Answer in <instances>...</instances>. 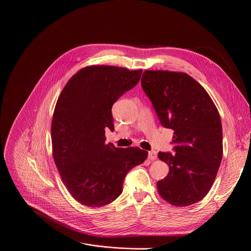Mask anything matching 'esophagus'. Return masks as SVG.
Listing matches in <instances>:
<instances>
[{"label":"esophagus","mask_w":251,"mask_h":251,"mask_svg":"<svg viewBox=\"0 0 251 251\" xmlns=\"http://www.w3.org/2000/svg\"><path fill=\"white\" fill-rule=\"evenodd\" d=\"M156 157H157V153H156L155 151H149V159L154 160V159H156Z\"/></svg>","instance_id":"1"}]
</instances>
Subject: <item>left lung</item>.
<instances>
[{
  "instance_id": "left-lung-1",
  "label": "left lung",
  "mask_w": 251,
  "mask_h": 251,
  "mask_svg": "<svg viewBox=\"0 0 251 251\" xmlns=\"http://www.w3.org/2000/svg\"><path fill=\"white\" fill-rule=\"evenodd\" d=\"M142 88L160 124L174 130L175 152L159 151L170 173L157 181L159 195L175 206H189L211 189L223 156L219 111L205 89L185 73L145 71Z\"/></svg>"
}]
</instances>
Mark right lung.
<instances>
[{
	"mask_svg": "<svg viewBox=\"0 0 251 251\" xmlns=\"http://www.w3.org/2000/svg\"><path fill=\"white\" fill-rule=\"evenodd\" d=\"M142 70L92 66L75 74L63 89L53 114V157L71 195L81 205L102 207L123 190L127 174L148 151L105 144L114 131L112 105L140 80Z\"/></svg>",
	"mask_w": 251,
	"mask_h": 251,
	"instance_id": "1",
	"label": "right lung"
}]
</instances>
